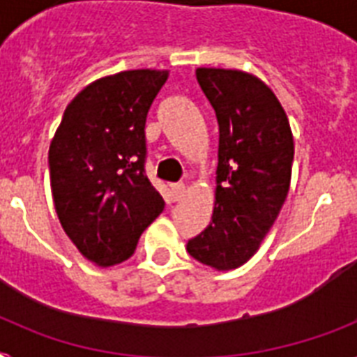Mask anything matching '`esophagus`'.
<instances>
[{
	"instance_id": "1",
	"label": "esophagus",
	"mask_w": 357,
	"mask_h": 357,
	"mask_svg": "<svg viewBox=\"0 0 357 357\" xmlns=\"http://www.w3.org/2000/svg\"><path fill=\"white\" fill-rule=\"evenodd\" d=\"M185 192V185L183 183H172L170 185V196H172L174 202H178Z\"/></svg>"
}]
</instances>
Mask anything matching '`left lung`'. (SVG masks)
<instances>
[{"mask_svg":"<svg viewBox=\"0 0 357 357\" xmlns=\"http://www.w3.org/2000/svg\"><path fill=\"white\" fill-rule=\"evenodd\" d=\"M196 79L218 122L217 195L211 222L187 252L217 271L243 265L287 198L294 146L287 114L257 77L198 68Z\"/></svg>","mask_w":357,"mask_h":357,"instance_id":"8db88e82","label":"left lung"}]
</instances>
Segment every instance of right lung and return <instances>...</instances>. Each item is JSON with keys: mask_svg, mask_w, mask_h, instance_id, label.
I'll return each instance as SVG.
<instances>
[{"mask_svg": "<svg viewBox=\"0 0 357 357\" xmlns=\"http://www.w3.org/2000/svg\"><path fill=\"white\" fill-rule=\"evenodd\" d=\"M165 70H128L85 86L50 146L55 211L81 254L109 266L131 257L165 202L146 176V116Z\"/></svg>", "mask_w": 357, "mask_h": 357, "instance_id": "1", "label": "right lung"}]
</instances>
